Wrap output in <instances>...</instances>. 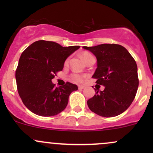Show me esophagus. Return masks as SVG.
Masks as SVG:
<instances>
[{"instance_id":"esophagus-1","label":"esophagus","mask_w":153,"mask_h":153,"mask_svg":"<svg viewBox=\"0 0 153 153\" xmlns=\"http://www.w3.org/2000/svg\"><path fill=\"white\" fill-rule=\"evenodd\" d=\"M85 86L84 85H78V88L80 89V90H82V89H83Z\"/></svg>"}]
</instances>
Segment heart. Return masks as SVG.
<instances>
[{
    "label": "heart",
    "instance_id": "obj_1",
    "mask_svg": "<svg viewBox=\"0 0 153 153\" xmlns=\"http://www.w3.org/2000/svg\"><path fill=\"white\" fill-rule=\"evenodd\" d=\"M90 56H92L90 53H88V52H84L83 54H82V58H83L84 61L88 57H90ZM68 61H69V59H67L65 60V64H68ZM72 78H73V80H74L75 82H81L82 81V80H83L84 78V76L82 75H80V74H73L72 75Z\"/></svg>",
    "mask_w": 153,
    "mask_h": 153
}]
</instances>
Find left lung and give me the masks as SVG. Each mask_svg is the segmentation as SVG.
Instances as JSON below:
<instances>
[{
	"mask_svg": "<svg viewBox=\"0 0 153 153\" xmlns=\"http://www.w3.org/2000/svg\"><path fill=\"white\" fill-rule=\"evenodd\" d=\"M96 56L97 68L93 78L104 86L95 88L96 94L87 104L91 111L103 117H113L125 111L132 103L139 85L137 66L126 48L116 44L82 47Z\"/></svg>",
	"mask_w": 153,
	"mask_h": 153,
	"instance_id": "obj_1",
	"label": "left lung"
}]
</instances>
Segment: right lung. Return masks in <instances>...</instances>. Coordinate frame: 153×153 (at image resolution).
<instances>
[{
    "mask_svg": "<svg viewBox=\"0 0 153 153\" xmlns=\"http://www.w3.org/2000/svg\"><path fill=\"white\" fill-rule=\"evenodd\" d=\"M79 48L39 40L22 52L16 80L19 96L28 109L36 115L52 117L66 108L70 94L78 90V86L67 82L55 88L52 80L63 69L66 59Z\"/></svg>",
    "mask_w": 153,
    "mask_h": 153,
    "instance_id": "obj_1",
    "label": "right lung"
}]
</instances>
